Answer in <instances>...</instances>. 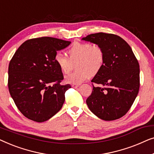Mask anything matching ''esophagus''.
<instances>
[{
    "mask_svg": "<svg viewBox=\"0 0 154 154\" xmlns=\"http://www.w3.org/2000/svg\"><path fill=\"white\" fill-rule=\"evenodd\" d=\"M79 85H80L79 84H72V85H71V86H72L73 88H78V87H79Z\"/></svg>",
    "mask_w": 154,
    "mask_h": 154,
    "instance_id": "1",
    "label": "esophagus"
}]
</instances>
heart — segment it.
Listing matches in <instances>:
<instances>
[{"label":"heart","mask_w":154,"mask_h":154,"mask_svg":"<svg viewBox=\"0 0 154 154\" xmlns=\"http://www.w3.org/2000/svg\"><path fill=\"white\" fill-rule=\"evenodd\" d=\"M69 58L62 52H57L54 62L63 73H67L72 69V62L79 60L77 71L65 76L66 83L79 84L95 74L100 70L104 62L105 54L103 48L99 45L89 43H75L69 50Z\"/></svg>","instance_id":"1"}]
</instances>
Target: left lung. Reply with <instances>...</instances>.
<instances>
[{
    "label": "left lung",
    "instance_id": "8db88e82",
    "mask_svg": "<svg viewBox=\"0 0 154 154\" xmlns=\"http://www.w3.org/2000/svg\"><path fill=\"white\" fill-rule=\"evenodd\" d=\"M83 40L100 45L105 54L104 64L91 81L93 89L86 103L100 119H119L127 113L138 94V61L127 42L117 35L100 32Z\"/></svg>",
    "mask_w": 154,
    "mask_h": 154
}]
</instances>
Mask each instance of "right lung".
Wrapping results in <instances>:
<instances>
[{
    "mask_svg": "<svg viewBox=\"0 0 154 154\" xmlns=\"http://www.w3.org/2000/svg\"><path fill=\"white\" fill-rule=\"evenodd\" d=\"M70 41L51 37L29 39L17 50L8 67V89L27 119L44 122L62 109L69 84L62 85V71L54 62L58 50Z\"/></svg>",
    "mask_w": 154,
    "mask_h": 154,
    "instance_id": "1",
    "label": "right lung"
}]
</instances>
